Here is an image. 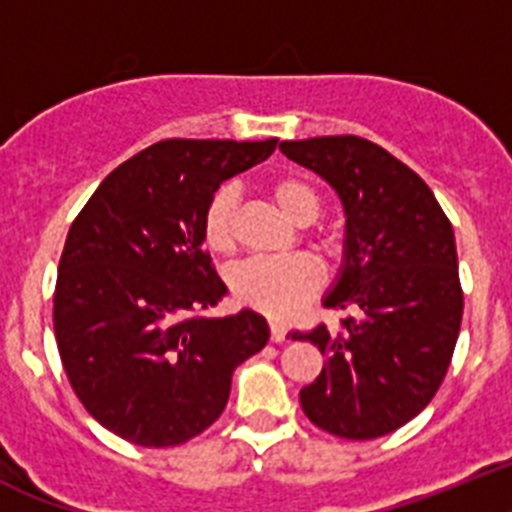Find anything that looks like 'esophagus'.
<instances>
[{
    "label": "esophagus",
    "mask_w": 512,
    "mask_h": 512,
    "mask_svg": "<svg viewBox=\"0 0 512 512\" xmlns=\"http://www.w3.org/2000/svg\"><path fill=\"white\" fill-rule=\"evenodd\" d=\"M286 335H288V330H286V327H283V324L270 322V340H273V342H286Z\"/></svg>",
    "instance_id": "obj_1"
}]
</instances>
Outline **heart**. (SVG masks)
I'll return each mask as SVG.
<instances>
[{"mask_svg": "<svg viewBox=\"0 0 512 512\" xmlns=\"http://www.w3.org/2000/svg\"><path fill=\"white\" fill-rule=\"evenodd\" d=\"M275 206L293 224L306 226L319 219L322 195L317 185L301 175H281L270 182ZM239 190L221 185L203 208L201 231L208 250L226 252L237 244ZM324 252L332 250V239H319ZM322 288V270L309 257H283V260H250L231 273V291L239 304L262 311L265 317H293Z\"/></svg>", "mask_w": 512, "mask_h": 512, "instance_id": "1", "label": "heart"}]
</instances>
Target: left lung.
Returning a JSON list of instances; mask_svg holds the SVG:
<instances>
[{"label": "left lung", "mask_w": 512, "mask_h": 512, "mask_svg": "<svg viewBox=\"0 0 512 512\" xmlns=\"http://www.w3.org/2000/svg\"><path fill=\"white\" fill-rule=\"evenodd\" d=\"M281 151L340 195L345 265L324 306L358 314L337 330L293 332L324 355L301 407L332 435L381 438L428 407L451 366L464 314L451 221L417 172L361 136L283 141Z\"/></svg>", "instance_id": "left-lung-1"}]
</instances>
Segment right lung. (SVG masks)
Segmentation results:
<instances>
[{
    "instance_id": "1",
    "label": "right lung",
    "mask_w": 512,
    "mask_h": 512,
    "mask_svg": "<svg viewBox=\"0 0 512 512\" xmlns=\"http://www.w3.org/2000/svg\"><path fill=\"white\" fill-rule=\"evenodd\" d=\"M278 139H167L115 167L71 224L53 293L69 384L102 428L167 448L211 428L231 373L268 342L244 309L211 317L226 293L203 250V208Z\"/></svg>"
}]
</instances>
